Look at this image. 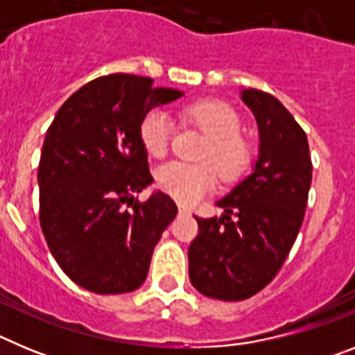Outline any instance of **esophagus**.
Listing matches in <instances>:
<instances>
[{"label":"esophagus","mask_w":355,"mask_h":355,"mask_svg":"<svg viewBox=\"0 0 355 355\" xmlns=\"http://www.w3.org/2000/svg\"><path fill=\"white\" fill-rule=\"evenodd\" d=\"M178 211H180V215H192V211H190V208H187V206H178Z\"/></svg>","instance_id":"esophagus-1"}]
</instances>
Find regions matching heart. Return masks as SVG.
Listing matches in <instances>:
<instances>
[{"label":"heart","mask_w":355,"mask_h":355,"mask_svg":"<svg viewBox=\"0 0 355 355\" xmlns=\"http://www.w3.org/2000/svg\"><path fill=\"white\" fill-rule=\"evenodd\" d=\"M187 117L209 137L200 150L202 163L167 162L156 168V184L178 202L193 205L215 187L217 168L224 181L238 180L250 162V147L240 137L241 122L231 106L218 101H202L188 106ZM172 133L171 115L153 108L140 122V142L147 155L159 158L167 153Z\"/></svg>","instance_id":"1"}]
</instances>
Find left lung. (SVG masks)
Wrapping results in <instances>:
<instances>
[{
    "label": "left lung",
    "instance_id": "obj_1",
    "mask_svg": "<svg viewBox=\"0 0 355 355\" xmlns=\"http://www.w3.org/2000/svg\"><path fill=\"white\" fill-rule=\"evenodd\" d=\"M240 97L258 122V159L216 200L224 215L196 216L199 234L188 249L193 288L218 300L249 299L281 270L302 225L313 174L306 133L283 103L256 89Z\"/></svg>",
    "mask_w": 355,
    "mask_h": 355
}]
</instances>
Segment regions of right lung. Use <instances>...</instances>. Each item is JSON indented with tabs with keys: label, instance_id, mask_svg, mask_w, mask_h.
<instances>
[{
	"label": "right lung",
	"instance_id": "add662e5",
	"mask_svg": "<svg viewBox=\"0 0 355 355\" xmlns=\"http://www.w3.org/2000/svg\"><path fill=\"white\" fill-rule=\"evenodd\" d=\"M183 96L150 78L110 74L83 85L56 112L39 163L40 227L71 281L101 295L144 284L162 233L178 206L153 183L140 122Z\"/></svg>",
	"mask_w": 355,
	"mask_h": 355
}]
</instances>
